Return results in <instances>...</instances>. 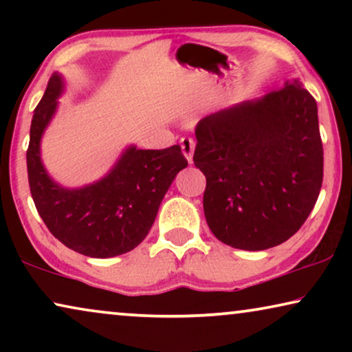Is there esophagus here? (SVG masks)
I'll return each instance as SVG.
<instances>
[{"label":"esophagus","mask_w":352,"mask_h":352,"mask_svg":"<svg viewBox=\"0 0 352 352\" xmlns=\"http://www.w3.org/2000/svg\"><path fill=\"white\" fill-rule=\"evenodd\" d=\"M181 147L182 153L187 158V162L192 163V157H194V148H195V141L192 138H182L181 139Z\"/></svg>","instance_id":"obj_1"}]
</instances>
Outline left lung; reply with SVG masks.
<instances>
[{
    "label": "left lung",
    "instance_id": "left-lung-1",
    "mask_svg": "<svg viewBox=\"0 0 352 352\" xmlns=\"http://www.w3.org/2000/svg\"><path fill=\"white\" fill-rule=\"evenodd\" d=\"M195 136L205 218L216 239L259 252L300 230L324 177L317 104L301 81L201 118Z\"/></svg>",
    "mask_w": 352,
    "mask_h": 352
}]
</instances>
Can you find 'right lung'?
I'll list each match as a JSON object with an SVG mask.
<instances>
[{"label":"right lung","instance_id":"right-lung-1","mask_svg":"<svg viewBox=\"0 0 352 352\" xmlns=\"http://www.w3.org/2000/svg\"><path fill=\"white\" fill-rule=\"evenodd\" d=\"M62 88L54 74L32 118L27 171L38 214L57 240L85 256L131 252L151 230L173 179L187 166L186 157L181 146L162 151L129 147L104 179L74 190L57 186L43 168L40 141Z\"/></svg>","mask_w":352,"mask_h":352}]
</instances>
